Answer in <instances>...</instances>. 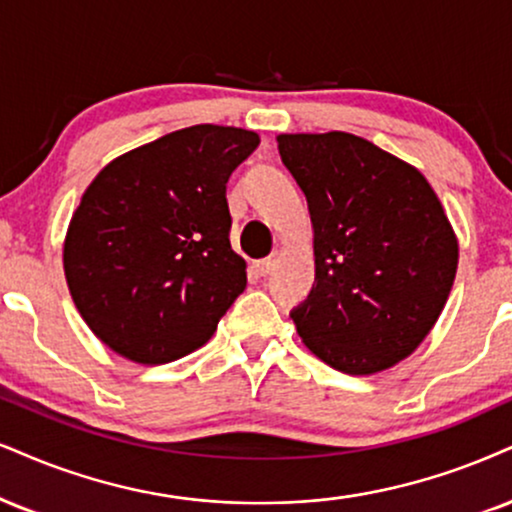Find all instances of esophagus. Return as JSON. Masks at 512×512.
<instances>
[{
	"instance_id": "esophagus-1",
	"label": "esophagus",
	"mask_w": 512,
	"mask_h": 512,
	"mask_svg": "<svg viewBox=\"0 0 512 512\" xmlns=\"http://www.w3.org/2000/svg\"><path fill=\"white\" fill-rule=\"evenodd\" d=\"M282 258V254L280 251H273V254H270L268 258H261V261H254V268L256 270V275H261V277H266V275H270L275 270V266H277V261H280Z\"/></svg>"
}]
</instances>
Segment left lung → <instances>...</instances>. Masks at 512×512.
I'll return each instance as SVG.
<instances>
[{"label": "left lung", "instance_id": "obj_1", "mask_svg": "<svg viewBox=\"0 0 512 512\" xmlns=\"http://www.w3.org/2000/svg\"><path fill=\"white\" fill-rule=\"evenodd\" d=\"M306 194L315 285L292 311L320 361L375 375L408 358L444 311L458 239L425 175L349 132L277 135Z\"/></svg>", "mask_w": 512, "mask_h": 512}]
</instances>
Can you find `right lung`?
Wrapping results in <instances>:
<instances>
[{"label": "right lung", "instance_id": "obj_1", "mask_svg": "<svg viewBox=\"0 0 512 512\" xmlns=\"http://www.w3.org/2000/svg\"><path fill=\"white\" fill-rule=\"evenodd\" d=\"M258 142L254 130L192 125L118 156L85 189L63 273L82 320L118 356L178 361L246 289L225 185Z\"/></svg>", "mask_w": 512, "mask_h": 512}]
</instances>
